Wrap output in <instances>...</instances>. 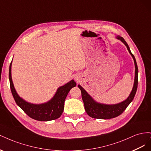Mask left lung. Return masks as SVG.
Instances as JSON below:
<instances>
[{
    "label": "left lung",
    "instance_id": "8db88e82",
    "mask_svg": "<svg viewBox=\"0 0 151 151\" xmlns=\"http://www.w3.org/2000/svg\"><path fill=\"white\" fill-rule=\"evenodd\" d=\"M118 40H120L125 44L127 47L129 53L133 57L135 63V79L134 87L132 88V92L130 94L129 96L125 101H122V103L115 104H105L102 103H99L96 102L91 97V96L86 92L85 89L78 85L79 88L81 91L82 98H83L85 110L88 115L94 118H98V119H110V118H115L118 116L120 115L124 111L127 107L129 106V104L134 99V96L136 93L138 85V67L137 65V62L135 60V57L133 54L132 53L129 45L127 42L123 39V38L121 37L120 36H116Z\"/></svg>",
    "mask_w": 151,
    "mask_h": 151
}]
</instances>
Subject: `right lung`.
<instances>
[{"instance_id": "add662e5", "label": "right lung", "mask_w": 151, "mask_h": 151, "mask_svg": "<svg viewBox=\"0 0 151 151\" xmlns=\"http://www.w3.org/2000/svg\"><path fill=\"white\" fill-rule=\"evenodd\" d=\"M11 65L9 66V78L10 81L11 93L16 104L29 117L38 121H50L57 119L60 117L64 109V102L70 90L76 86L74 80L70 81L64 86L58 88L54 96L47 103L42 104H32L26 102L17 94L12 81Z\"/></svg>"}]
</instances>
